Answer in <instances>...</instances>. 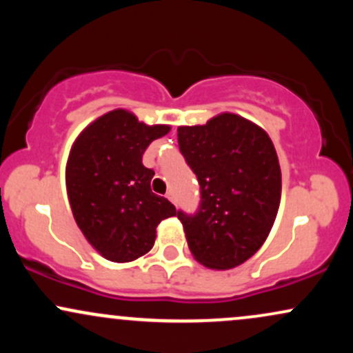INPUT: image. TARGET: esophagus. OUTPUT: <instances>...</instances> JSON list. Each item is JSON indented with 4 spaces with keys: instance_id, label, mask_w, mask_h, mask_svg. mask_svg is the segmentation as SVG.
<instances>
[{
    "instance_id": "esophagus-1",
    "label": "esophagus",
    "mask_w": 353,
    "mask_h": 353,
    "mask_svg": "<svg viewBox=\"0 0 353 353\" xmlns=\"http://www.w3.org/2000/svg\"><path fill=\"white\" fill-rule=\"evenodd\" d=\"M168 199L172 201V202H176V201H174V194L171 192V190H169V192H168Z\"/></svg>"
}]
</instances>
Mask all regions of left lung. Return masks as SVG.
Wrapping results in <instances>:
<instances>
[{"label":"left lung","instance_id":"1","mask_svg":"<svg viewBox=\"0 0 353 353\" xmlns=\"http://www.w3.org/2000/svg\"><path fill=\"white\" fill-rule=\"evenodd\" d=\"M177 143L201 185L197 212L177 210L190 252L209 269H234L261 249L277 216L282 176L272 141L224 112L177 128Z\"/></svg>","mask_w":353,"mask_h":353}]
</instances>
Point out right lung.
<instances>
[{"instance_id": "obj_1", "label": "right lung", "mask_w": 353, "mask_h": 353, "mask_svg": "<svg viewBox=\"0 0 353 353\" xmlns=\"http://www.w3.org/2000/svg\"><path fill=\"white\" fill-rule=\"evenodd\" d=\"M169 125L139 123L114 109L78 136L66 164V189L76 224L104 259L131 262L148 254L156 228L176 216V208L151 190L152 169L143 154Z\"/></svg>"}]
</instances>
